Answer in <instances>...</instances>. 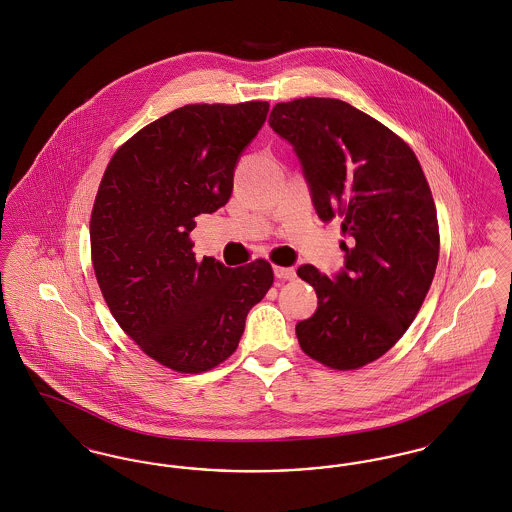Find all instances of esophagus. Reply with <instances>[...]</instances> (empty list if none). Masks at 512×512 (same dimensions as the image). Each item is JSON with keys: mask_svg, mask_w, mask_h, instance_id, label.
I'll list each match as a JSON object with an SVG mask.
<instances>
[{"mask_svg": "<svg viewBox=\"0 0 512 512\" xmlns=\"http://www.w3.org/2000/svg\"><path fill=\"white\" fill-rule=\"evenodd\" d=\"M274 276L278 280H293L295 278V270L290 267H274Z\"/></svg>", "mask_w": 512, "mask_h": 512, "instance_id": "obj_1", "label": "esophagus"}]
</instances>
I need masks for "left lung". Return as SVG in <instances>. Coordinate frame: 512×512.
<instances>
[{"instance_id": "8db88e82", "label": "left lung", "mask_w": 512, "mask_h": 512, "mask_svg": "<svg viewBox=\"0 0 512 512\" xmlns=\"http://www.w3.org/2000/svg\"><path fill=\"white\" fill-rule=\"evenodd\" d=\"M270 128L293 147L318 219H340L351 247L332 278L313 265L297 276L318 297L297 322L301 349L353 370L382 357L411 326L439 257L438 215L420 163L399 136L353 105L330 98L276 103Z\"/></svg>"}]
</instances>
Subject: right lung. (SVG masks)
<instances>
[{
    "mask_svg": "<svg viewBox=\"0 0 512 512\" xmlns=\"http://www.w3.org/2000/svg\"><path fill=\"white\" fill-rule=\"evenodd\" d=\"M267 113V101L184 105L134 134L101 178L90 220L99 290L122 330L176 372L226 361L272 286L267 261L199 263L190 242L195 217L230 199Z\"/></svg>",
    "mask_w": 512,
    "mask_h": 512,
    "instance_id": "1",
    "label": "right lung"
}]
</instances>
